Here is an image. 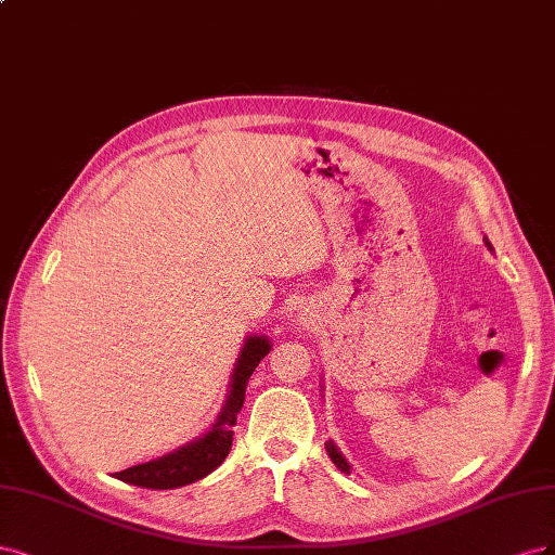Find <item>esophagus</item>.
Here are the masks:
<instances>
[{
  "label": "esophagus",
  "mask_w": 555,
  "mask_h": 555,
  "mask_svg": "<svg viewBox=\"0 0 555 555\" xmlns=\"http://www.w3.org/2000/svg\"><path fill=\"white\" fill-rule=\"evenodd\" d=\"M299 320H304V323H307V318H299Z\"/></svg>",
  "instance_id": "1"
}]
</instances>
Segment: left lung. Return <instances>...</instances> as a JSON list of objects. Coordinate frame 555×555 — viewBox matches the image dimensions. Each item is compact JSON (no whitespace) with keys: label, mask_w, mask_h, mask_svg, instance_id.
Wrapping results in <instances>:
<instances>
[{"label":"left lung","mask_w":555,"mask_h":555,"mask_svg":"<svg viewBox=\"0 0 555 555\" xmlns=\"http://www.w3.org/2000/svg\"><path fill=\"white\" fill-rule=\"evenodd\" d=\"M487 242V246L491 248V251H493V246H491V242L489 240H485ZM325 447H327V454H330V459L334 461V466L338 468V470H341V473H346V475H350V463L344 459V454L341 452H338V447L330 440V442H325Z\"/></svg>","instance_id":"left-lung-1"}]
</instances>
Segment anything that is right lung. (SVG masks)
<instances>
[{
  "label": "right lung",
  "instance_id": "add662e5",
  "mask_svg": "<svg viewBox=\"0 0 555 555\" xmlns=\"http://www.w3.org/2000/svg\"><path fill=\"white\" fill-rule=\"evenodd\" d=\"M270 350L272 344L267 336H246L235 371H232L228 399L209 431L203 438H195L193 442L180 447V450H175L170 454L115 473V477L142 489H177L203 479L211 470H217L232 447V426H235L237 413L244 405L246 383L251 378V373L256 371L262 357Z\"/></svg>",
  "mask_w": 555,
  "mask_h": 555
}]
</instances>
